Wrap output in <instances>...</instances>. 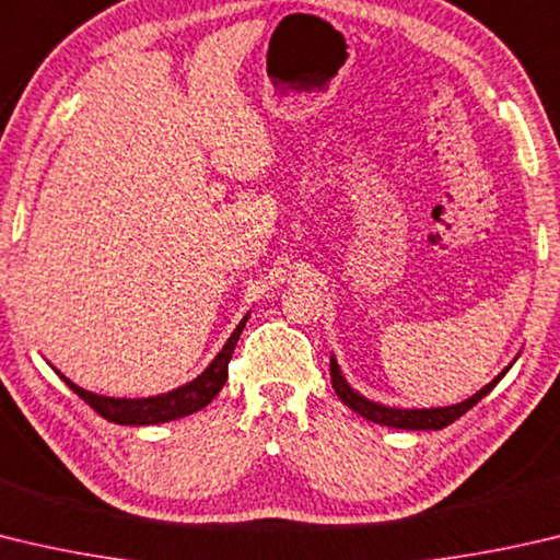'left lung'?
I'll return each instance as SVG.
<instances>
[{
    "label": "left lung",
    "instance_id": "obj_1",
    "mask_svg": "<svg viewBox=\"0 0 560 560\" xmlns=\"http://www.w3.org/2000/svg\"><path fill=\"white\" fill-rule=\"evenodd\" d=\"M510 368H504L490 384H485L480 392L472 394L470 399H465L460 404L435 406V409H396V406L377 404V401L368 399V396H362L360 392H354L348 384V380L342 377L338 362H335V358L330 354V380H332L335 394L340 396V401L345 406H350L354 413L364 416L368 421H374L380 425H389V429H404V431H441V429H445V425H451L453 421L460 419L465 411H470L472 406L482 399V396L490 394L494 386L500 384L504 374L510 372Z\"/></svg>",
    "mask_w": 560,
    "mask_h": 560
}]
</instances>
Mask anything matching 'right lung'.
Instances as JSON below:
<instances>
[{"label": "right lung", "instance_id": "right-lung-1", "mask_svg": "<svg viewBox=\"0 0 560 560\" xmlns=\"http://www.w3.org/2000/svg\"><path fill=\"white\" fill-rule=\"evenodd\" d=\"M249 313L240 320L235 332L230 335L228 342L222 345V350L215 354L206 370H202L196 380L178 386V389H171L166 394L147 396V399H115V396H100L93 392H85L83 386L70 382L66 374L58 372V377L63 380L70 389H73L80 399L88 406L103 416V419L121 425H154V423H166L183 419V416H190L215 399L218 392L228 382V364L232 360V352H235V345L240 340V332L245 330Z\"/></svg>", "mask_w": 560, "mask_h": 560}]
</instances>
